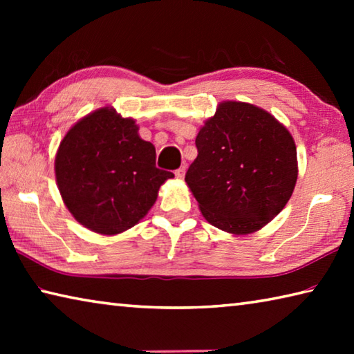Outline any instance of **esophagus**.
Returning a JSON list of instances; mask_svg holds the SVG:
<instances>
[{
	"label": "esophagus",
	"instance_id": "1",
	"mask_svg": "<svg viewBox=\"0 0 354 354\" xmlns=\"http://www.w3.org/2000/svg\"><path fill=\"white\" fill-rule=\"evenodd\" d=\"M175 175H176L178 179H184V176H185V165L179 167L178 170H175Z\"/></svg>",
	"mask_w": 354,
	"mask_h": 354
}]
</instances>
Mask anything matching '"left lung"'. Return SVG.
<instances>
[{"label": "left lung", "mask_w": 354, "mask_h": 354, "mask_svg": "<svg viewBox=\"0 0 354 354\" xmlns=\"http://www.w3.org/2000/svg\"><path fill=\"white\" fill-rule=\"evenodd\" d=\"M185 183L209 223L231 234L261 230L283 211L298 176L297 147L267 111L226 101L200 129Z\"/></svg>", "instance_id": "obj_1"}]
</instances>
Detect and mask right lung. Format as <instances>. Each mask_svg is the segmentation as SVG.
<instances>
[{
    "instance_id": "obj_1",
    "label": "right lung",
    "mask_w": 354,
    "mask_h": 354,
    "mask_svg": "<svg viewBox=\"0 0 354 354\" xmlns=\"http://www.w3.org/2000/svg\"><path fill=\"white\" fill-rule=\"evenodd\" d=\"M133 118L103 107L81 118L59 145L56 181L73 217L98 234H118L143 218L171 171L156 167L153 143Z\"/></svg>"
}]
</instances>
